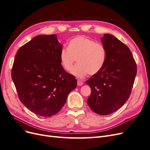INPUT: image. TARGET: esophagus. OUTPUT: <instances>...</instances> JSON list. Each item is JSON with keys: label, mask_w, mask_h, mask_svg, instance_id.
I'll list each match as a JSON object with an SVG mask.
<instances>
[{"label": "esophagus", "mask_w": 150, "mask_h": 150, "mask_svg": "<svg viewBox=\"0 0 150 150\" xmlns=\"http://www.w3.org/2000/svg\"><path fill=\"white\" fill-rule=\"evenodd\" d=\"M77 83H78V85L79 86H82V85L84 84V83L83 82V81H80V80H78V82H77Z\"/></svg>", "instance_id": "esophagus-1"}]
</instances>
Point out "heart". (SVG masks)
Listing matches in <instances>:
<instances>
[{
  "mask_svg": "<svg viewBox=\"0 0 150 150\" xmlns=\"http://www.w3.org/2000/svg\"><path fill=\"white\" fill-rule=\"evenodd\" d=\"M106 57V49L103 44L81 35L71 39L67 49L62 48L59 53L61 64L67 71L72 70L76 59L78 64L72 74L79 78H83L88 73H98L105 64Z\"/></svg>",
  "mask_w": 150,
  "mask_h": 150,
  "instance_id": "obj_1",
  "label": "heart"
}]
</instances>
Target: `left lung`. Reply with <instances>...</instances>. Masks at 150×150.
I'll use <instances>...</instances> for the list:
<instances>
[{"label": "left lung", "mask_w": 150, "mask_h": 150, "mask_svg": "<svg viewBox=\"0 0 150 150\" xmlns=\"http://www.w3.org/2000/svg\"><path fill=\"white\" fill-rule=\"evenodd\" d=\"M101 40L106 49V61L103 69L86 81L91 89L87 103L94 112L108 115L128 100L137 69L130 49L125 44L109 34Z\"/></svg>", "instance_id": "1"}]
</instances>
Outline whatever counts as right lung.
<instances>
[{"label": "right lung", "mask_w": 150, "mask_h": 150, "mask_svg": "<svg viewBox=\"0 0 150 150\" xmlns=\"http://www.w3.org/2000/svg\"><path fill=\"white\" fill-rule=\"evenodd\" d=\"M62 46L56 34L39 35L19 49L12 79L21 101L41 116L56 115L77 86L74 76L61 64Z\"/></svg>", "instance_id": "right-lung-1"}]
</instances>
